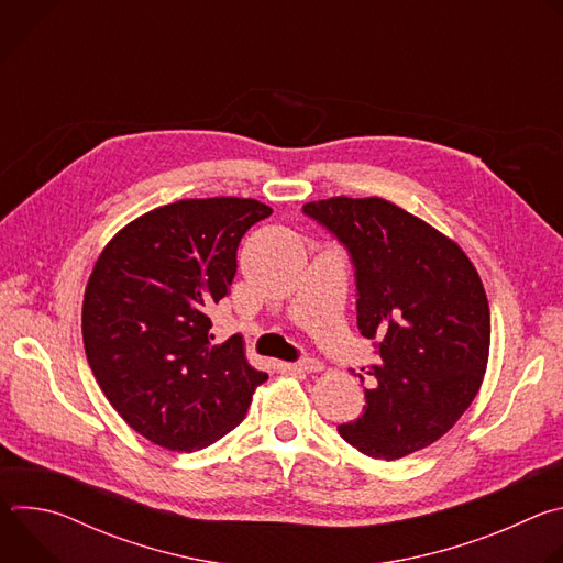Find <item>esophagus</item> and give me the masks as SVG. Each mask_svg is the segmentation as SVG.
<instances>
[{"mask_svg":"<svg viewBox=\"0 0 563 563\" xmlns=\"http://www.w3.org/2000/svg\"><path fill=\"white\" fill-rule=\"evenodd\" d=\"M289 369H294V372H318V369H323V363H320L318 358H300L296 363H289Z\"/></svg>","mask_w":563,"mask_h":563,"instance_id":"esophagus-1","label":"esophagus"}]
</instances>
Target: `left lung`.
I'll use <instances>...</instances> for the list:
<instances>
[{
	"mask_svg": "<svg viewBox=\"0 0 563 563\" xmlns=\"http://www.w3.org/2000/svg\"><path fill=\"white\" fill-rule=\"evenodd\" d=\"M347 250L356 323L380 356L367 374L363 415L339 434L372 459L394 461L441 439L470 408L490 350V307L456 243L383 198L302 205ZM363 380V374H358Z\"/></svg>",
	"mask_w": 563,
	"mask_h": 563,
	"instance_id": "1",
	"label": "left lung"
}]
</instances>
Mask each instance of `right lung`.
Returning <instances> with one entry per match:
<instances>
[{
	"label": "right lung",
	"instance_id": "right-lung-1",
	"mask_svg": "<svg viewBox=\"0 0 563 563\" xmlns=\"http://www.w3.org/2000/svg\"><path fill=\"white\" fill-rule=\"evenodd\" d=\"M267 216L252 198L178 200L126 224L100 254L82 305L85 350L144 439L202 450L245 419L267 380L238 334L213 343L209 318L229 294L240 240Z\"/></svg>",
	"mask_w": 563,
	"mask_h": 563
}]
</instances>
